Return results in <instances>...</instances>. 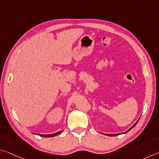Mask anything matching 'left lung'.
Listing matches in <instances>:
<instances>
[{
	"label": "left lung",
	"instance_id": "obj_1",
	"mask_svg": "<svg viewBox=\"0 0 159 159\" xmlns=\"http://www.w3.org/2000/svg\"><path fill=\"white\" fill-rule=\"evenodd\" d=\"M138 121H139V120H138V121H137V122H136V123H135V124L134 125H133V126H132L131 128H130V129H129V130H127V131H126V132H125V133H127V132H129L130 130H131V129H133V127H134V126H135V125H136V124H137V123H138ZM119 134H120V133H117V134H104V135H108V136H116V135H119Z\"/></svg>",
	"mask_w": 159,
	"mask_h": 159
}]
</instances>
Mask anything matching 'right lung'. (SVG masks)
I'll use <instances>...</instances> for the list:
<instances>
[{
  "label": "right lung",
  "instance_id": "add662e5",
  "mask_svg": "<svg viewBox=\"0 0 159 159\" xmlns=\"http://www.w3.org/2000/svg\"><path fill=\"white\" fill-rule=\"evenodd\" d=\"M63 130H61V131H58L56 133H53V134H49V135H42V134H39V135L41 136V137H44V138H50V137H54V136L58 135V134L62 133Z\"/></svg>",
  "mask_w": 159,
  "mask_h": 159
}]
</instances>
